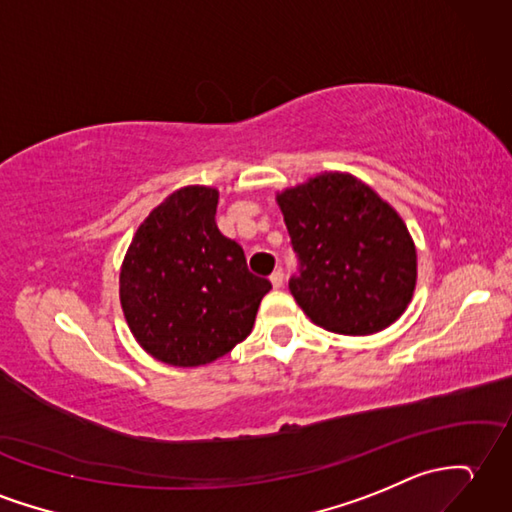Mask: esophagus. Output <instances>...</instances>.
Instances as JSON below:
<instances>
[{"label":"esophagus","instance_id":"34e87169","mask_svg":"<svg viewBox=\"0 0 512 512\" xmlns=\"http://www.w3.org/2000/svg\"><path fill=\"white\" fill-rule=\"evenodd\" d=\"M270 281H272V285H275V288H281V285H283V270H281V268H277L275 272H272V275H270Z\"/></svg>","mask_w":512,"mask_h":512}]
</instances>
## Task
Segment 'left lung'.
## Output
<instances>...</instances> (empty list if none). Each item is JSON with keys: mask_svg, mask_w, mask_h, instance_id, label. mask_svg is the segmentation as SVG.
<instances>
[{"mask_svg": "<svg viewBox=\"0 0 512 512\" xmlns=\"http://www.w3.org/2000/svg\"><path fill=\"white\" fill-rule=\"evenodd\" d=\"M299 275L290 292L312 323L344 336L382 331L417 285V248L399 213L342 172L277 194Z\"/></svg>", "mask_w": 512, "mask_h": 512, "instance_id": "1", "label": "left lung"}]
</instances>
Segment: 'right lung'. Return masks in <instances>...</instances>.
I'll return each instance as SVG.
<instances>
[{"label": "right lung", "instance_id": "add662e5", "mask_svg": "<svg viewBox=\"0 0 512 512\" xmlns=\"http://www.w3.org/2000/svg\"><path fill=\"white\" fill-rule=\"evenodd\" d=\"M218 189H176L139 229L120 272L126 323L141 349L170 366H200L242 342L270 281L216 224Z\"/></svg>", "mask_w": 512, "mask_h": 512}]
</instances>
